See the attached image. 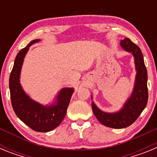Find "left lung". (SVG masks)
Returning a JSON list of instances; mask_svg holds the SVG:
<instances>
[{
  "instance_id": "obj_1",
  "label": "left lung",
  "mask_w": 157,
  "mask_h": 157,
  "mask_svg": "<svg viewBox=\"0 0 157 157\" xmlns=\"http://www.w3.org/2000/svg\"><path fill=\"white\" fill-rule=\"evenodd\" d=\"M120 46L134 56L137 73L132 93L121 109L115 112H104L92 101L93 112L98 121L106 127L116 129L125 128L131 125L145 109L148 101V76L141 49L127 37L121 40Z\"/></svg>"
}]
</instances>
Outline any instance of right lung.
Returning <instances> with one entry per match:
<instances>
[{
  "label": "right lung",
  "instance_id": "right-lung-1",
  "mask_svg": "<svg viewBox=\"0 0 157 157\" xmlns=\"http://www.w3.org/2000/svg\"><path fill=\"white\" fill-rule=\"evenodd\" d=\"M41 41H31L16 56L9 78L11 101L13 110L19 120L37 132H48L61 123L67 113L74 88L61 89L49 105H41L30 98L20 83V74L24 58L30 45Z\"/></svg>",
  "mask_w": 157,
  "mask_h": 157
}]
</instances>
